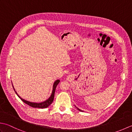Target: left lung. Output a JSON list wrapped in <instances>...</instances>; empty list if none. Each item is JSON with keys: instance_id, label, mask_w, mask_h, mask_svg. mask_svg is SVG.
Segmentation results:
<instances>
[{"instance_id": "1", "label": "left lung", "mask_w": 132, "mask_h": 132, "mask_svg": "<svg viewBox=\"0 0 132 132\" xmlns=\"http://www.w3.org/2000/svg\"><path fill=\"white\" fill-rule=\"evenodd\" d=\"M75 107H76V108H77V109H78V110H79V111H80V112H83V111H82V110H80V109H79V108H77L76 106H75Z\"/></svg>"}]
</instances>
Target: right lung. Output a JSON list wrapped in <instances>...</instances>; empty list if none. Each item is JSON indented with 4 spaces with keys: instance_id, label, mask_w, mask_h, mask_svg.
<instances>
[{
    "instance_id": "right-lung-1",
    "label": "right lung",
    "mask_w": 132,
    "mask_h": 132,
    "mask_svg": "<svg viewBox=\"0 0 132 132\" xmlns=\"http://www.w3.org/2000/svg\"><path fill=\"white\" fill-rule=\"evenodd\" d=\"M60 80L59 79H57L56 80L54 84H53V89H52V94H51V95H50V97L47 99V100H46L45 101H44V102H41V103H35V102H29V101H28V100H25L24 99H23V98H21L20 96H19V95H18V94L17 93V92L15 91V88H14V87L13 86V88L14 89V90H15V93L16 94V95H18V97L24 103H25L26 104H27L29 105V106H32V107H33V108H47L48 107V106L51 104L52 103V102H53V100H54V94H55V88H56V87H57V86L58 85V84L60 83Z\"/></svg>"
}]
</instances>
